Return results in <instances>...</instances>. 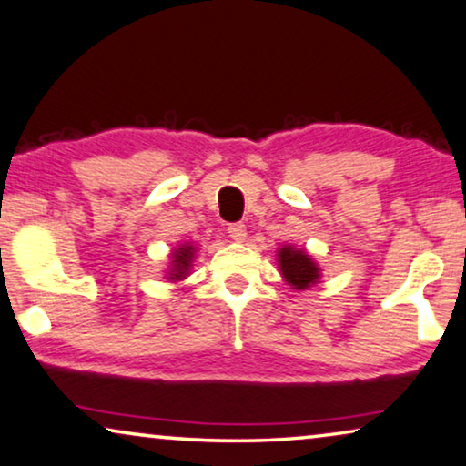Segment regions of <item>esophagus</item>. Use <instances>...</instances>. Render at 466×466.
Returning a JSON list of instances; mask_svg holds the SVG:
<instances>
[{
  "mask_svg": "<svg viewBox=\"0 0 466 466\" xmlns=\"http://www.w3.org/2000/svg\"><path fill=\"white\" fill-rule=\"evenodd\" d=\"M227 233L228 238L235 239V241H244L246 239V225H241V222H235V225H228L227 227Z\"/></svg>",
  "mask_w": 466,
  "mask_h": 466,
  "instance_id": "34e87169",
  "label": "esophagus"
}]
</instances>
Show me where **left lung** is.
<instances>
[{"mask_svg":"<svg viewBox=\"0 0 466 466\" xmlns=\"http://www.w3.org/2000/svg\"><path fill=\"white\" fill-rule=\"evenodd\" d=\"M278 265L284 282L295 290H308L320 279V267L308 252L295 246H284L278 250Z\"/></svg>","mask_w":466,"mask_h":466,"instance_id":"left-lung-1","label":"left lung"}]
</instances>
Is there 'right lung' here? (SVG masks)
I'll use <instances>...</instances> for the list:
<instances>
[{
	"label": "right lung",
	"mask_w": 466,
	"mask_h": 466,
	"mask_svg": "<svg viewBox=\"0 0 466 466\" xmlns=\"http://www.w3.org/2000/svg\"><path fill=\"white\" fill-rule=\"evenodd\" d=\"M195 252V246L190 244H182L180 248H176V250L171 252V269L167 279H171V282H180V279L187 278L190 265H193Z\"/></svg>",
	"instance_id": "add662e5"
}]
</instances>
